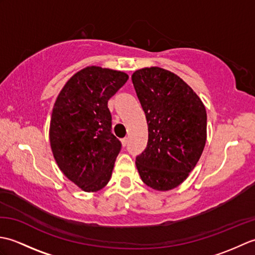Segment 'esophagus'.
Listing matches in <instances>:
<instances>
[{
    "label": "esophagus",
    "instance_id": "34e87169",
    "mask_svg": "<svg viewBox=\"0 0 255 255\" xmlns=\"http://www.w3.org/2000/svg\"><path fill=\"white\" fill-rule=\"evenodd\" d=\"M127 143H128V138H127V137L123 138V139H122V144L124 145V147H126Z\"/></svg>",
    "mask_w": 255,
    "mask_h": 255
}]
</instances>
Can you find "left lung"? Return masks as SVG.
I'll return each instance as SVG.
<instances>
[{"label":"left lung","mask_w":255,"mask_h":255,"mask_svg":"<svg viewBox=\"0 0 255 255\" xmlns=\"http://www.w3.org/2000/svg\"><path fill=\"white\" fill-rule=\"evenodd\" d=\"M148 124V144L137 156L142 182L155 191L177 187L196 166L207 139V113L186 82L169 70L143 68L131 75Z\"/></svg>","instance_id":"8db88e82"}]
</instances>
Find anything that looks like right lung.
Wrapping results in <instances>:
<instances>
[{"label": "right lung", "instance_id": "add662e5", "mask_svg": "<svg viewBox=\"0 0 255 255\" xmlns=\"http://www.w3.org/2000/svg\"><path fill=\"white\" fill-rule=\"evenodd\" d=\"M128 74L90 66L73 74L57 96L49 140L59 169L84 192L107 185L121 152L112 133L107 102L127 82Z\"/></svg>", "mask_w": 255, "mask_h": 255}]
</instances>
